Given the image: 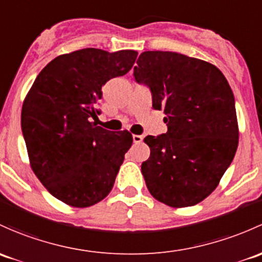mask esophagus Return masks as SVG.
Wrapping results in <instances>:
<instances>
[{"mask_svg":"<svg viewBox=\"0 0 262 262\" xmlns=\"http://www.w3.org/2000/svg\"><path fill=\"white\" fill-rule=\"evenodd\" d=\"M133 142L136 143V144H139V143L143 142V137L142 136H138V134H134V136H133Z\"/></svg>","mask_w":262,"mask_h":262,"instance_id":"esophagus-1","label":"esophagus"}]
</instances>
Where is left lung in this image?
<instances>
[{
	"label": "left lung",
	"mask_w": 262,
	"mask_h": 262,
	"mask_svg": "<svg viewBox=\"0 0 262 262\" xmlns=\"http://www.w3.org/2000/svg\"><path fill=\"white\" fill-rule=\"evenodd\" d=\"M134 79L163 110L167 133L144 138L149 158L142 173L150 194L170 207L200 203L214 191L238 145L235 98L225 75L203 60L144 51Z\"/></svg>",
	"instance_id": "1"
}]
</instances>
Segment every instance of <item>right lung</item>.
<instances>
[{"label": "right lung", "mask_w": 262, "mask_h": 262, "mask_svg": "<svg viewBox=\"0 0 262 262\" xmlns=\"http://www.w3.org/2000/svg\"><path fill=\"white\" fill-rule=\"evenodd\" d=\"M138 52L82 49L60 55L35 79L21 112L32 170L57 200L89 207L112 191L133 143L128 130H106L92 122L101 88L128 73Z\"/></svg>", "instance_id": "1"}]
</instances>
